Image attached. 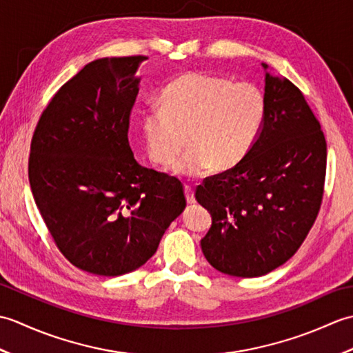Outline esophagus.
I'll return each mask as SVG.
<instances>
[{"label":"esophagus","instance_id":"1","mask_svg":"<svg viewBox=\"0 0 353 353\" xmlns=\"http://www.w3.org/2000/svg\"><path fill=\"white\" fill-rule=\"evenodd\" d=\"M185 197H186V201H188L190 205L196 203V197H194V190L191 188V186H185Z\"/></svg>","mask_w":353,"mask_h":353}]
</instances>
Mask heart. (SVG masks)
<instances>
[{
    "mask_svg": "<svg viewBox=\"0 0 353 353\" xmlns=\"http://www.w3.org/2000/svg\"><path fill=\"white\" fill-rule=\"evenodd\" d=\"M161 110L141 119L148 159L170 167L183 152L176 172L196 176L211 167L229 171L244 161L256 142L267 115V99L253 83L205 72H183L163 89Z\"/></svg>",
    "mask_w": 353,
    "mask_h": 353,
    "instance_id": "b5f03b06",
    "label": "heart"
}]
</instances>
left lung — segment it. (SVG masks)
Returning a JSON list of instances; mask_svg holds the SVG:
<instances>
[{
  "label": "left lung",
  "mask_w": 353,
  "mask_h": 353,
  "mask_svg": "<svg viewBox=\"0 0 353 353\" xmlns=\"http://www.w3.org/2000/svg\"><path fill=\"white\" fill-rule=\"evenodd\" d=\"M265 99L264 125L244 161L196 190L212 215L200 243L205 258L238 277L285 264L310 234L325 192L326 139L301 89L267 72Z\"/></svg>",
  "instance_id": "left-lung-1"
}]
</instances>
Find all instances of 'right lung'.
<instances>
[{
  "label": "right lung",
  "instance_id": "obj_1",
  "mask_svg": "<svg viewBox=\"0 0 353 353\" xmlns=\"http://www.w3.org/2000/svg\"><path fill=\"white\" fill-rule=\"evenodd\" d=\"M145 56L88 63L43 109L28 179L52 241L72 265L121 276L144 265L183 212V185L137 162L129 125Z\"/></svg>",
  "mask_w": 353,
  "mask_h": 353
}]
</instances>
